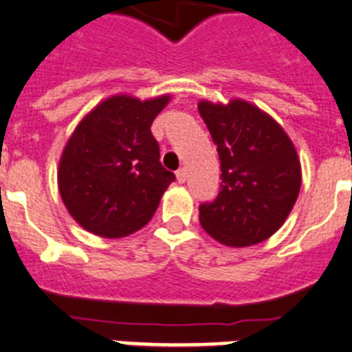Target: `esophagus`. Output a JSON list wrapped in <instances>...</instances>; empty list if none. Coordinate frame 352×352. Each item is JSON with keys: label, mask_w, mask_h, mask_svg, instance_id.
Masks as SVG:
<instances>
[{"label": "esophagus", "mask_w": 352, "mask_h": 352, "mask_svg": "<svg viewBox=\"0 0 352 352\" xmlns=\"http://www.w3.org/2000/svg\"><path fill=\"white\" fill-rule=\"evenodd\" d=\"M176 178H178L179 183L186 182V169H185V167H179V169L176 170Z\"/></svg>", "instance_id": "1"}]
</instances>
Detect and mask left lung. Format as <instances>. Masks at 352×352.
Here are the masks:
<instances>
[{
  "mask_svg": "<svg viewBox=\"0 0 352 352\" xmlns=\"http://www.w3.org/2000/svg\"><path fill=\"white\" fill-rule=\"evenodd\" d=\"M199 114L222 170L219 195L199 206V222L227 247L261 243L280 229L300 194L296 149L275 120L248 102H201Z\"/></svg>",
  "mask_w": 352,
  "mask_h": 352,
  "instance_id": "1",
  "label": "left lung"
}]
</instances>
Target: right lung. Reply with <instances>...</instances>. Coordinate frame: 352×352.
Instances as JSON below:
<instances>
[{
  "instance_id": "add662e5",
  "label": "right lung",
  "mask_w": 352,
  "mask_h": 352,
  "mask_svg": "<svg viewBox=\"0 0 352 352\" xmlns=\"http://www.w3.org/2000/svg\"><path fill=\"white\" fill-rule=\"evenodd\" d=\"M169 102L111 96L77 125L63 149L58 185L68 213L104 238H123L151 220L176 179L162 167L151 123Z\"/></svg>"
}]
</instances>
